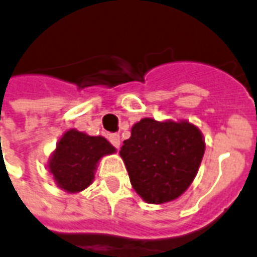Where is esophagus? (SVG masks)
I'll use <instances>...</instances> for the list:
<instances>
[{"label": "esophagus", "mask_w": 257, "mask_h": 257, "mask_svg": "<svg viewBox=\"0 0 257 257\" xmlns=\"http://www.w3.org/2000/svg\"><path fill=\"white\" fill-rule=\"evenodd\" d=\"M109 142L113 144L115 148H119V144H121V139H119V135H117V134L109 135Z\"/></svg>", "instance_id": "1"}]
</instances>
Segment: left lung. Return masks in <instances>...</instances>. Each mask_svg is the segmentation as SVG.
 Here are the masks:
<instances>
[{"label":"left lung","instance_id":"1","mask_svg":"<svg viewBox=\"0 0 257 257\" xmlns=\"http://www.w3.org/2000/svg\"><path fill=\"white\" fill-rule=\"evenodd\" d=\"M204 148L199 128L187 121L143 118L134 125L119 155L135 191L147 203L162 204L187 191Z\"/></svg>","mask_w":257,"mask_h":257}]
</instances>
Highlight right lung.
<instances>
[{
    "mask_svg": "<svg viewBox=\"0 0 257 257\" xmlns=\"http://www.w3.org/2000/svg\"><path fill=\"white\" fill-rule=\"evenodd\" d=\"M113 153L115 148L102 136H88L70 129L57 143L49 170L61 189L70 193L80 192L91 185L100 158Z\"/></svg>",
    "mask_w": 257,
    "mask_h": 257,
    "instance_id": "1",
    "label": "right lung"
}]
</instances>
